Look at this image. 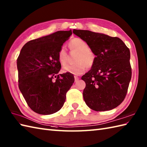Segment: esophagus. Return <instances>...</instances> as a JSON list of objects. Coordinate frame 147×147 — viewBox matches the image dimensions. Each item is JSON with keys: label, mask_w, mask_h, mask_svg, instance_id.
Instances as JSON below:
<instances>
[{"label": "esophagus", "mask_w": 147, "mask_h": 147, "mask_svg": "<svg viewBox=\"0 0 147 147\" xmlns=\"http://www.w3.org/2000/svg\"><path fill=\"white\" fill-rule=\"evenodd\" d=\"M80 79V78L78 76H74V80H75V82H77L78 80Z\"/></svg>", "instance_id": "esophagus-1"}]
</instances>
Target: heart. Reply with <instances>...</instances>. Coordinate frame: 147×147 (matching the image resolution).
<instances>
[{
    "label": "heart",
    "instance_id": "obj_1",
    "mask_svg": "<svg viewBox=\"0 0 147 147\" xmlns=\"http://www.w3.org/2000/svg\"><path fill=\"white\" fill-rule=\"evenodd\" d=\"M71 51L77 52L74 64L67 65L63 67V71L75 75L83 74L86 67L90 68L94 64L96 56L85 41L80 38H74L69 43ZM58 60L62 65L66 64L67 52L64 47H61L58 52Z\"/></svg>",
    "mask_w": 147,
    "mask_h": 147
}]
</instances>
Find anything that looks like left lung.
<instances>
[{
    "mask_svg": "<svg viewBox=\"0 0 147 147\" xmlns=\"http://www.w3.org/2000/svg\"><path fill=\"white\" fill-rule=\"evenodd\" d=\"M96 55L94 64L82 77L86 83L83 98L95 111H110L125 98L131 78L130 51L118 37L88 30H74Z\"/></svg>",
    "mask_w": 147,
    "mask_h": 147,
    "instance_id": "left-lung-1",
    "label": "left lung"
}]
</instances>
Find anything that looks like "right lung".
<instances>
[{
	"label": "right lung",
	"mask_w": 147,
	"mask_h": 147,
	"mask_svg": "<svg viewBox=\"0 0 147 147\" xmlns=\"http://www.w3.org/2000/svg\"><path fill=\"white\" fill-rule=\"evenodd\" d=\"M71 35V30L59 31L30 40L18 56L19 88L28 105L37 114L49 115L60 110L74 82L73 74H57L61 68L58 52Z\"/></svg>",
	"instance_id": "1"
}]
</instances>
